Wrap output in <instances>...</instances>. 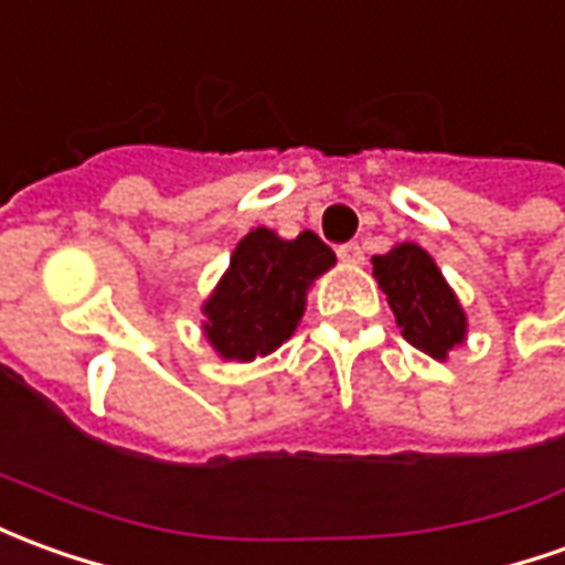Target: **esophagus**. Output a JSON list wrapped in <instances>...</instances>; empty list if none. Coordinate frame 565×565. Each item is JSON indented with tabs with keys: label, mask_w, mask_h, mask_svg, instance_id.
Wrapping results in <instances>:
<instances>
[{
	"label": "esophagus",
	"mask_w": 565,
	"mask_h": 565,
	"mask_svg": "<svg viewBox=\"0 0 565 565\" xmlns=\"http://www.w3.org/2000/svg\"><path fill=\"white\" fill-rule=\"evenodd\" d=\"M337 254L339 259H342V263H349V266H361V263H364V247H361L358 242L342 244Z\"/></svg>",
	"instance_id": "34e87169"
}]
</instances>
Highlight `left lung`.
<instances>
[{"mask_svg": "<svg viewBox=\"0 0 565 565\" xmlns=\"http://www.w3.org/2000/svg\"><path fill=\"white\" fill-rule=\"evenodd\" d=\"M373 275L409 345L431 354L434 361H447L449 351L465 342V309L419 244L404 242L388 254L373 256Z\"/></svg>", "mask_w": 565, "mask_h": 565, "instance_id": "left-lung-1", "label": "left lung"}]
</instances>
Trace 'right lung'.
Returning <instances> with one entry per match:
<instances>
[{"instance_id": "1", "label": "right lung", "mask_w": 565, "mask_h": 565, "mask_svg": "<svg viewBox=\"0 0 565 565\" xmlns=\"http://www.w3.org/2000/svg\"><path fill=\"white\" fill-rule=\"evenodd\" d=\"M333 263L337 254L315 232H299L294 242L266 226L247 232L201 306L207 342L223 361L271 354L294 337L311 281Z\"/></svg>"}]
</instances>
